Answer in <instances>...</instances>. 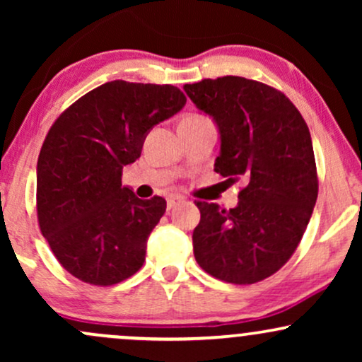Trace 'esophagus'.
Wrapping results in <instances>:
<instances>
[{
    "label": "esophagus",
    "instance_id": "34e87169",
    "mask_svg": "<svg viewBox=\"0 0 362 362\" xmlns=\"http://www.w3.org/2000/svg\"><path fill=\"white\" fill-rule=\"evenodd\" d=\"M182 202H184V197H180V195H170L167 199V207L168 209H173V207L182 204Z\"/></svg>",
    "mask_w": 362,
    "mask_h": 362
}]
</instances>
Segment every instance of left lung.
I'll use <instances>...</instances> for the list:
<instances>
[{"label": "left lung", "instance_id": "obj_1", "mask_svg": "<svg viewBox=\"0 0 362 362\" xmlns=\"http://www.w3.org/2000/svg\"><path fill=\"white\" fill-rule=\"evenodd\" d=\"M184 90L219 127L214 172L245 184L235 209L195 202V260L216 279L255 284L291 259L313 213L318 175L308 126L294 103L265 83L221 76Z\"/></svg>", "mask_w": 362, "mask_h": 362}]
</instances>
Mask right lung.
<instances>
[{
	"label": "right lung",
	"instance_id": "1",
	"mask_svg": "<svg viewBox=\"0 0 362 362\" xmlns=\"http://www.w3.org/2000/svg\"><path fill=\"white\" fill-rule=\"evenodd\" d=\"M187 98L177 86L109 81L69 105L37 161V219L57 262L86 284L112 286L143 267L148 236L167 209L122 185L149 129Z\"/></svg>",
	"mask_w": 362,
	"mask_h": 362
}]
</instances>
